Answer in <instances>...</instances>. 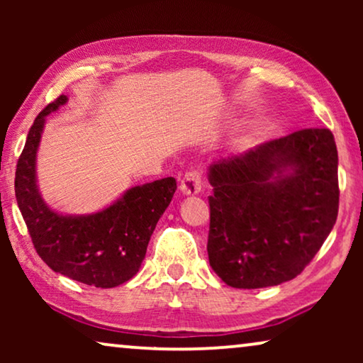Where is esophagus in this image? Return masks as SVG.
<instances>
[{
  "label": "esophagus",
  "mask_w": 363,
  "mask_h": 363,
  "mask_svg": "<svg viewBox=\"0 0 363 363\" xmlns=\"http://www.w3.org/2000/svg\"><path fill=\"white\" fill-rule=\"evenodd\" d=\"M182 193L188 196H195L201 191L203 188V178H201V172L200 170H190L185 173L182 180Z\"/></svg>",
  "instance_id": "esophagus-1"
}]
</instances>
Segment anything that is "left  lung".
<instances>
[{
    "instance_id": "left-lung-1",
    "label": "left lung",
    "mask_w": 363,
    "mask_h": 363,
    "mask_svg": "<svg viewBox=\"0 0 363 363\" xmlns=\"http://www.w3.org/2000/svg\"><path fill=\"white\" fill-rule=\"evenodd\" d=\"M337 147L329 128H304L208 168V259L223 282L259 289L294 279L339 213Z\"/></svg>"
}]
</instances>
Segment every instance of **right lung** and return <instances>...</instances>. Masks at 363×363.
<instances>
[{
	"label": "right lung",
	"instance_id": "add662e5",
	"mask_svg": "<svg viewBox=\"0 0 363 363\" xmlns=\"http://www.w3.org/2000/svg\"><path fill=\"white\" fill-rule=\"evenodd\" d=\"M67 102L59 96L29 128L16 165L14 191L29 236L54 272L87 286H121L140 269L148 241L170 205L173 177L128 188L112 205L91 215H62L43 200L36 177V153L46 117Z\"/></svg>",
	"mask_w": 363,
	"mask_h": 363
}]
</instances>
